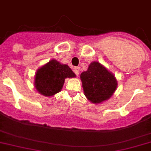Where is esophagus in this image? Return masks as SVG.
Masks as SVG:
<instances>
[{
	"mask_svg": "<svg viewBox=\"0 0 151 151\" xmlns=\"http://www.w3.org/2000/svg\"><path fill=\"white\" fill-rule=\"evenodd\" d=\"M74 73L76 74V75L78 76L79 74H80V67H75L74 69Z\"/></svg>",
	"mask_w": 151,
	"mask_h": 151,
	"instance_id": "1",
	"label": "esophagus"
}]
</instances>
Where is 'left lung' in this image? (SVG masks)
I'll return each instance as SVG.
<instances>
[{
    "label": "left lung",
    "mask_w": 151,
    "mask_h": 151,
    "mask_svg": "<svg viewBox=\"0 0 151 151\" xmlns=\"http://www.w3.org/2000/svg\"><path fill=\"white\" fill-rule=\"evenodd\" d=\"M80 77L84 95L93 104H101L111 99L117 87L114 74L97 61L91 62L87 70Z\"/></svg>",
    "instance_id": "obj_1"
}]
</instances>
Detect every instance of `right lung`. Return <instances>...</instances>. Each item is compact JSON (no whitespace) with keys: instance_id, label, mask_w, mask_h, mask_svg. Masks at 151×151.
<instances>
[{"instance_id":"obj_1","label":"right lung","mask_w":151,"mask_h":151,"mask_svg":"<svg viewBox=\"0 0 151 151\" xmlns=\"http://www.w3.org/2000/svg\"><path fill=\"white\" fill-rule=\"evenodd\" d=\"M76 77L68 65L51 59L37 70L34 86L36 90L46 97H50L62 90L66 78Z\"/></svg>"}]
</instances>
